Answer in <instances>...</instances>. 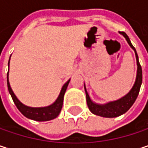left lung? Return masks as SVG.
Wrapping results in <instances>:
<instances>
[{
	"instance_id": "8db88e82",
	"label": "left lung",
	"mask_w": 148,
	"mask_h": 148,
	"mask_svg": "<svg viewBox=\"0 0 148 148\" xmlns=\"http://www.w3.org/2000/svg\"><path fill=\"white\" fill-rule=\"evenodd\" d=\"M119 33L122 34L125 38L128 44L134 51L135 58H136V64H137L136 78H135L134 84L132 86V88L130 89V91L126 95H124L123 97H122L121 99H119L117 100L110 101V102H108L106 103H97L93 102L92 100V99L90 98V96L86 91V85L84 83L85 92H86V103H87V106H88L90 111L94 115L103 116V117H108V118L119 116L124 114L125 112H127L130 109V107L133 105L134 101L136 100V99L138 97V94H139V92L140 89V86L142 83V69H141V67L139 62V58H138L136 50L131 44L130 39L128 37V35L123 32H120Z\"/></svg>"
}]
</instances>
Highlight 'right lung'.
I'll return each instance as SVG.
<instances>
[{
  "mask_svg": "<svg viewBox=\"0 0 148 148\" xmlns=\"http://www.w3.org/2000/svg\"><path fill=\"white\" fill-rule=\"evenodd\" d=\"M11 57V56H10ZM9 62H10V58L8 61V77H7V81H8V92L14 102L16 107L18 108V110L27 118L32 119V120H35V121H38V122H45V121H49L52 119L56 118L60 112L62 108V103H63V98H64V94L66 92V90L68 88L69 83L70 81V79L62 86V90L57 97V99H56V101L53 103H51L50 105L45 106V107H30L27 106L24 103H22L16 97L14 92H13L10 83H9V79H8V74H9Z\"/></svg>",
  "mask_w": 148,
  "mask_h": 148,
  "instance_id": "1",
  "label": "right lung"
}]
</instances>
